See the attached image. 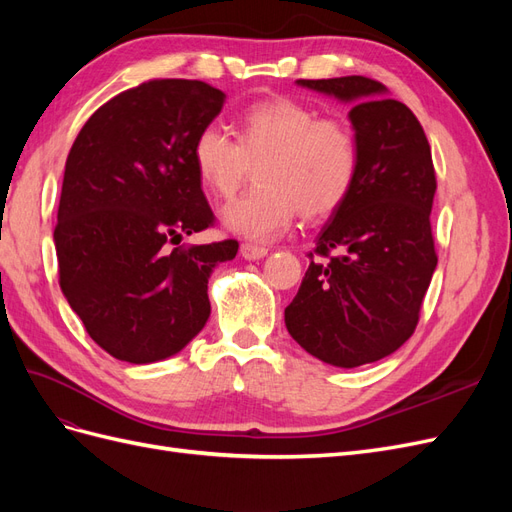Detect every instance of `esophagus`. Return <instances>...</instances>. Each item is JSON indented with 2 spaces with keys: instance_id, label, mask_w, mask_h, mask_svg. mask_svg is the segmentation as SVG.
Returning <instances> with one entry per match:
<instances>
[{
  "instance_id": "obj_1",
  "label": "esophagus",
  "mask_w": 512,
  "mask_h": 512,
  "mask_svg": "<svg viewBox=\"0 0 512 512\" xmlns=\"http://www.w3.org/2000/svg\"><path fill=\"white\" fill-rule=\"evenodd\" d=\"M267 254H269V250H267V247H262V245H256V243H243L241 245V256L245 260H260V258H265Z\"/></svg>"
}]
</instances>
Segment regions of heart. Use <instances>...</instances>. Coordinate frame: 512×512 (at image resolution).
Masks as SVG:
<instances>
[{"instance_id":"obj_1","label":"heart","mask_w":512,"mask_h":512,"mask_svg":"<svg viewBox=\"0 0 512 512\" xmlns=\"http://www.w3.org/2000/svg\"><path fill=\"white\" fill-rule=\"evenodd\" d=\"M192 162L203 188L230 198L254 166L256 185L222 211L228 230L271 241L297 218H327L346 203L361 166L350 123L322 117L318 108L290 98L252 104L237 121V141L218 126L200 130Z\"/></svg>"}]
</instances>
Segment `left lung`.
Wrapping results in <instances>:
<instances>
[{
    "label": "left lung",
    "mask_w": 512,
    "mask_h": 512,
    "mask_svg": "<svg viewBox=\"0 0 512 512\" xmlns=\"http://www.w3.org/2000/svg\"><path fill=\"white\" fill-rule=\"evenodd\" d=\"M297 83L352 102L361 166L346 203L320 230L284 320L316 359L359 367L408 342L438 265L429 222L436 194L431 147L410 108L386 98L374 79Z\"/></svg>",
    "instance_id": "1"
}]
</instances>
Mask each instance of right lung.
Returning a JSON list of instances; mask_svg holds the SVG:
<instances>
[{
    "label": "right lung",
    "mask_w": 512,
    "mask_h": 512,
    "mask_svg": "<svg viewBox=\"0 0 512 512\" xmlns=\"http://www.w3.org/2000/svg\"><path fill=\"white\" fill-rule=\"evenodd\" d=\"M224 91L153 79L87 119L68 153L53 232L59 286L94 342L153 363L188 346L211 314L207 282L239 243L179 245L215 215L192 162Z\"/></svg>",
    "instance_id": "obj_1"
}]
</instances>
